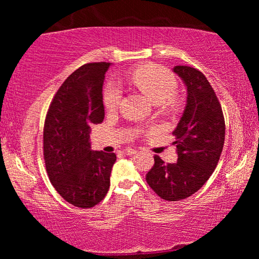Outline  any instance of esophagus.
Instances as JSON below:
<instances>
[{"label": "esophagus", "mask_w": 259, "mask_h": 259, "mask_svg": "<svg viewBox=\"0 0 259 259\" xmlns=\"http://www.w3.org/2000/svg\"><path fill=\"white\" fill-rule=\"evenodd\" d=\"M123 153L125 155H133V154H136L137 151L134 150V148H125V150H123Z\"/></svg>", "instance_id": "34e87169"}]
</instances>
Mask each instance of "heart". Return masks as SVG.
Here are the masks:
<instances>
[{"mask_svg":"<svg viewBox=\"0 0 259 259\" xmlns=\"http://www.w3.org/2000/svg\"><path fill=\"white\" fill-rule=\"evenodd\" d=\"M130 81L146 95L156 105L170 107L175 105L174 93L176 91L177 82L171 73L159 66L146 65L131 74ZM121 90L115 83H108L104 90V104L109 111L119 106Z\"/></svg>","mask_w":259,"mask_h":259,"instance_id":"heart-1","label":"heart"}]
</instances>
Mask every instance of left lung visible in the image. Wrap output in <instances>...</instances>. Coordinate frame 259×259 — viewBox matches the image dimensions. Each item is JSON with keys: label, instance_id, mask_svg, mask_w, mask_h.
Here are the masks:
<instances>
[{"label": "left lung", "instance_id": "8db88e82", "mask_svg": "<svg viewBox=\"0 0 259 259\" xmlns=\"http://www.w3.org/2000/svg\"><path fill=\"white\" fill-rule=\"evenodd\" d=\"M174 73L186 87V105L174 135L176 163L165 164L154 156L146 182L161 199L184 200L198 192L211 176L225 142V121L217 96L196 68L175 66Z\"/></svg>", "mask_w": 259, "mask_h": 259}]
</instances>
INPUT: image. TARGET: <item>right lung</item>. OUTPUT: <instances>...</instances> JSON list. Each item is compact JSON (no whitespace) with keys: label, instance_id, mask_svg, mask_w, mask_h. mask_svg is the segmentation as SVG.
I'll return each mask as SVG.
<instances>
[{"label":"right lung","instance_id":"right-lung-1","mask_svg":"<svg viewBox=\"0 0 259 259\" xmlns=\"http://www.w3.org/2000/svg\"><path fill=\"white\" fill-rule=\"evenodd\" d=\"M111 63L85 64L57 91L43 130V154L50 182L78 208L99 203L109 190L114 153L93 151L90 125L105 116L103 84Z\"/></svg>","mask_w":259,"mask_h":259}]
</instances>
